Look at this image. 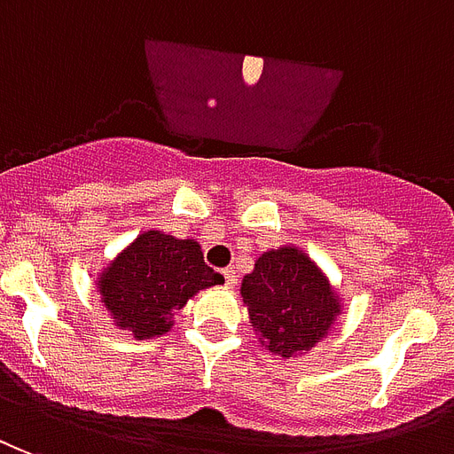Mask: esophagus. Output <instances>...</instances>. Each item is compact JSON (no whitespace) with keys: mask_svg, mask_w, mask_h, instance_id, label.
<instances>
[{"mask_svg":"<svg viewBox=\"0 0 454 454\" xmlns=\"http://www.w3.org/2000/svg\"><path fill=\"white\" fill-rule=\"evenodd\" d=\"M223 276H224V283H227V287H234V286H237V273H234L231 268H224Z\"/></svg>","mask_w":454,"mask_h":454,"instance_id":"34e87169","label":"esophagus"}]
</instances>
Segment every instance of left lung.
<instances>
[{
	"mask_svg": "<svg viewBox=\"0 0 454 454\" xmlns=\"http://www.w3.org/2000/svg\"><path fill=\"white\" fill-rule=\"evenodd\" d=\"M239 293L259 343L283 358L322 343L343 314V297L324 268L295 244L263 251Z\"/></svg>",
	"mask_w": 454,
	"mask_h": 454,
	"instance_id": "8db88e82",
	"label": "left lung"
}]
</instances>
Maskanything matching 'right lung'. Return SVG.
<instances>
[{"label": "right lung", "mask_w": 454, "mask_h": 454, "mask_svg": "<svg viewBox=\"0 0 454 454\" xmlns=\"http://www.w3.org/2000/svg\"><path fill=\"white\" fill-rule=\"evenodd\" d=\"M224 278L205 266L195 239L147 230L122 247L94 280L115 329L150 340L174 329V317L200 290L223 286Z\"/></svg>", "instance_id": "add662e5"}]
</instances>
